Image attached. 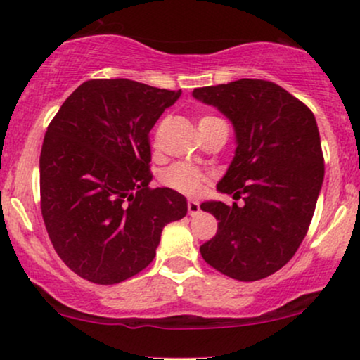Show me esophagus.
Listing matches in <instances>:
<instances>
[{"instance_id":"34e87169","label":"esophagus","mask_w":360,"mask_h":360,"mask_svg":"<svg viewBox=\"0 0 360 360\" xmlns=\"http://www.w3.org/2000/svg\"><path fill=\"white\" fill-rule=\"evenodd\" d=\"M188 213L189 214H196L200 213V203L194 200H188Z\"/></svg>"}]
</instances>
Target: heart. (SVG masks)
Returning a JSON list of instances; mask_svg holds the SVG:
<instances>
[{"mask_svg":"<svg viewBox=\"0 0 360 360\" xmlns=\"http://www.w3.org/2000/svg\"><path fill=\"white\" fill-rule=\"evenodd\" d=\"M217 120L220 118L214 117V115H203V117H200V127L208 125V123L217 122ZM160 179L167 188L174 189V191L183 194H196L208 181V176L198 167L188 166V164H174V166L167 167L162 172Z\"/></svg>","mask_w":360,"mask_h":360,"instance_id":"obj_1","label":"heart"}]
</instances>
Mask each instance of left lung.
<instances>
[{
  "label": "left lung",
  "mask_w": 360,
  "mask_h": 360,
  "mask_svg": "<svg viewBox=\"0 0 360 360\" xmlns=\"http://www.w3.org/2000/svg\"><path fill=\"white\" fill-rule=\"evenodd\" d=\"M193 96L233 123L235 157L217 188L243 200L201 205L218 220L201 257L229 278L264 279L291 260L315 213L325 174L315 115L264 79L196 88Z\"/></svg>",
  "instance_id": "left-lung-1"
}]
</instances>
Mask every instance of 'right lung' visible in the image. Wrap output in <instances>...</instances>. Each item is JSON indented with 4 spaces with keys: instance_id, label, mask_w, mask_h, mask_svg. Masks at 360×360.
<instances>
[{
    "instance_id": "1",
    "label": "right lung",
    "mask_w": 360,
    "mask_h": 360,
    "mask_svg": "<svg viewBox=\"0 0 360 360\" xmlns=\"http://www.w3.org/2000/svg\"><path fill=\"white\" fill-rule=\"evenodd\" d=\"M181 91L130 79L82 82L52 118L40 152L45 229L69 269L96 284L143 271L183 194L152 189L150 134Z\"/></svg>"
}]
</instances>
